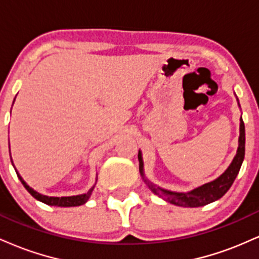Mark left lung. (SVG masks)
<instances>
[{"mask_svg": "<svg viewBox=\"0 0 259 259\" xmlns=\"http://www.w3.org/2000/svg\"><path fill=\"white\" fill-rule=\"evenodd\" d=\"M139 169L140 173L144 177V163H142L141 153L139 152ZM245 158V124H243L242 118L240 119V138H239V148H237L236 156L231 164L229 165L227 170L223 173L218 179L210 181V183L204 184L197 189L192 190V191L186 192H173L168 191V190L160 189V187H156L152 184H150L145 179V183L147 184L148 187L151 189V191L153 194H156L159 197H162L163 200L170 202V203L177 204V206H183V207H201L206 206V204L210 203V202H214L219 198L223 197L230 186L233 185L234 180L236 179L237 174H239L240 168Z\"/></svg>", "mask_w": 259, "mask_h": 259, "instance_id": "left-lung-1", "label": "left lung"}]
</instances>
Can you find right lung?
<instances>
[{"label": "right lung", "mask_w": 259, "mask_h": 259, "mask_svg": "<svg viewBox=\"0 0 259 259\" xmlns=\"http://www.w3.org/2000/svg\"><path fill=\"white\" fill-rule=\"evenodd\" d=\"M14 100H16V99H14ZM10 154H11V150H10ZM12 164H13V162H12ZM17 175H18V178H19V180L22 181V184H23V185H24L25 189L28 190L29 194L32 196V197H35L38 201L44 202V203L50 204V206H58V207H75V206H80V204H84L85 202L89 200V197H90V196H91L92 190H94V187H92L90 191L86 192V194L78 195V196H69V197H49V196H45V195L38 194V192L35 191V190H32L30 186L26 185V183H25L24 180H23V178L20 177L19 174H18V171H17Z\"/></svg>", "instance_id": "obj_1"}]
</instances>
